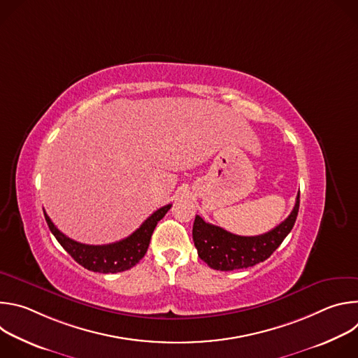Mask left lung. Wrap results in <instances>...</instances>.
<instances>
[{
    "instance_id": "8db88e82",
    "label": "left lung",
    "mask_w": 358,
    "mask_h": 358,
    "mask_svg": "<svg viewBox=\"0 0 358 358\" xmlns=\"http://www.w3.org/2000/svg\"><path fill=\"white\" fill-rule=\"evenodd\" d=\"M300 192L290 215L272 231L258 236H239L195 217L192 239L198 257L215 271H235L266 261L292 231L299 213Z\"/></svg>"
}]
</instances>
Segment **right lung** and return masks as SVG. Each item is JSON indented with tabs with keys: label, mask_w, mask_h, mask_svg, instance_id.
<instances>
[{
	"label": "right lung",
	"mask_w": 358,
	"mask_h": 358,
	"mask_svg": "<svg viewBox=\"0 0 358 358\" xmlns=\"http://www.w3.org/2000/svg\"><path fill=\"white\" fill-rule=\"evenodd\" d=\"M171 208V203L152 213L130 236L109 245H85L62 234L43 211L46 224L61 246L85 269L99 273L129 271L144 257L157 222Z\"/></svg>",
	"instance_id": "obj_1"
}]
</instances>
